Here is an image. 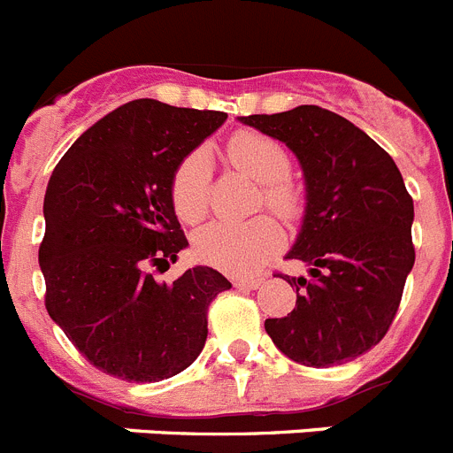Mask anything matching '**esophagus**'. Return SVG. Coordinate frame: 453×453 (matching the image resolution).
<instances>
[{"instance_id": "obj_1", "label": "esophagus", "mask_w": 453, "mask_h": 453, "mask_svg": "<svg viewBox=\"0 0 453 453\" xmlns=\"http://www.w3.org/2000/svg\"><path fill=\"white\" fill-rule=\"evenodd\" d=\"M265 278L263 276H251V278H235L234 285L235 288H247V289H256L260 288V283H263Z\"/></svg>"}]
</instances>
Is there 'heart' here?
Masks as SVG:
<instances>
[{
    "label": "heart",
    "instance_id": "1",
    "mask_svg": "<svg viewBox=\"0 0 453 453\" xmlns=\"http://www.w3.org/2000/svg\"><path fill=\"white\" fill-rule=\"evenodd\" d=\"M226 155L238 170L263 184L265 204L283 218L298 209V195L289 184L292 159L276 139L260 132L244 130L231 136ZM211 170L202 150L180 161L170 181V197L184 222H197L209 209ZM283 247V231L276 219L260 215L249 222H213L195 235V254L199 260L224 272H249Z\"/></svg>",
    "mask_w": 453,
    "mask_h": 453
}]
</instances>
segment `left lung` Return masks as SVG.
<instances>
[{"mask_svg":"<svg viewBox=\"0 0 453 453\" xmlns=\"http://www.w3.org/2000/svg\"><path fill=\"white\" fill-rule=\"evenodd\" d=\"M240 121L296 155L308 199L288 254L308 278L278 273L296 288V308L265 330L303 366L352 362L384 339L416 263L413 199L400 170L366 132L319 105Z\"/></svg>","mask_w":453,"mask_h":453,"instance_id":"obj_1","label":"left lung"}]
</instances>
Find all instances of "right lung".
I'll list each match as a JSON object with an SVG mask.
<instances>
[{"mask_svg":"<svg viewBox=\"0 0 453 453\" xmlns=\"http://www.w3.org/2000/svg\"><path fill=\"white\" fill-rule=\"evenodd\" d=\"M226 121L224 111L139 98L78 136L49 180L40 244L47 312L98 371L159 381L197 359L209 305L231 283L193 267L165 272L188 247L170 197L173 173Z\"/></svg>","mask_w":453,"mask_h":453,"instance_id":"right-lung-1","label":"right lung"}]
</instances>
